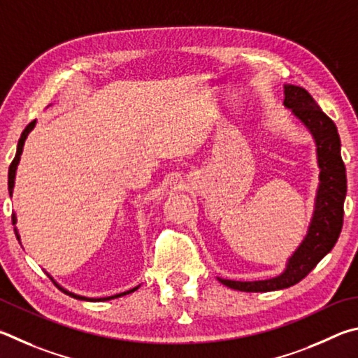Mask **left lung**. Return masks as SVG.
Returning a JSON list of instances; mask_svg holds the SVG:
<instances>
[{
  "mask_svg": "<svg viewBox=\"0 0 358 358\" xmlns=\"http://www.w3.org/2000/svg\"><path fill=\"white\" fill-rule=\"evenodd\" d=\"M283 90V105L310 131L316 144L319 184L315 209L303 241L287 258L285 271L277 277L258 281H236L217 277L224 286L236 291L267 292L285 289L299 283L335 247L343 228V206L348 184L336 125L319 108L316 100L302 86L286 83Z\"/></svg>",
  "mask_w": 358,
  "mask_h": 358,
  "instance_id": "8db88e82",
  "label": "left lung"
}]
</instances>
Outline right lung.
Listing matches in <instances>:
<instances>
[{
    "label": "right lung",
    "mask_w": 358,
    "mask_h": 358,
    "mask_svg": "<svg viewBox=\"0 0 358 358\" xmlns=\"http://www.w3.org/2000/svg\"><path fill=\"white\" fill-rule=\"evenodd\" d=\"M36 122L37 121H33V122H29L28 125H27V129L23 130V134H22V136H20V140H18V144H17V154H15V159L12 160V163H10V166H9V180H8V189H9V196L12 198V193H14V187H15V176H17V168H18V163H20V157H22V152H23V146H24V141H27V138H28V135L31 134V130H33L34 127H36ZM12 223L14 224H17V214L14 212V214H12ZM14 231H15V236H17V239H18V242H20V234H18V228L15 227L14 228ZM22 243V242H20ZM48 277L52 278V281L53 283L59 287V289L64 292V294H67V296H71V297H73V299H78V300H86V302H105V300H111V299H117V297H122V296H127V294H130V292H134V291H136L138 287H140V285L138 286H135V287H131V289H129V291H125V292H121V294H116V296H110V297H102V299H91V297H85V296H78V294H75V292H71V291H67L66 287H62L61 285H58L55 281V278L52 277V275L48 273Z\"/></svg>",
    "instance_id": "1"
}]
</instances>
